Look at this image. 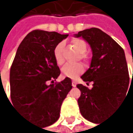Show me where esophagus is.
I'll use <instances>...</instances> for the list:
<instances>
[{"label":"esophagus","instance_id":"obj_1","mask_svg":"<svg viewBox=\"0 0 133 133\" xmlns=\"http://www.w3.org/2000/svg\"><path fill=\"white\" fill-rule=\"evenodd\" d=\"M76 84H77V83H76V81L73 80V81L72 82V87H73V88H75V87L76 86Z\"/></svg>","mask_w":133,"mask_h":133}]
</instances>
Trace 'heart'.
<instances>
[{
  "mask_svg": "<svg viewBox=\"0 0 133 133\" xmlns=\"http://www.w3.org/2000/svg\"><path fill=\"white\" fill-rule=\"evenodd\" d=\"M72 44L75 46V48L77 50V51L80 53V54L79 55V59L86 62L88 61V57L84 54V53H86L87 51V45L85 42L79 38H75L72 40ZM63 47L64 44L62 42H60L55 46L54 50V57L58 65H61L64 61L63 56ZM83 66L81 63L66 64L61 69V73L63 76L70 79H76L79 75L83 73Z\"/></svg>",
  "mask_w": 133,
  "mask_h": 133,
  "instance_id": "b5f03b06",
  "label": "heart"
}]
</instances>
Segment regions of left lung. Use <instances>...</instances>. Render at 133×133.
<instances>
[{
	"label": "left lung",
	"mask_w": 133,
	"mask_h": 133,
	"mask_svg": "<svg viewBox=\"0 0 133 133\" xmlns=\"http://www.w3.org/2000/svg\"><path fill=\"white\" fill-rule=\"evenodd\" d=\"M75 36L86 40L93 54L89 69L81 76L88 85L93 82V88L76 85L81 91L78 105L85 119L98 124L124 98L129 85L132 88L125 52L110 35L98 28L83 30Z\"/></svg>",
	"instance_id": "obj_1"
}]
</instances>
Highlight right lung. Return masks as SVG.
I'll use <instances>...</instances> for the list:
<instances>
[{"label": "right lung", "instance_id": "add662e5", "mask_svg": "<svg viewBox=\"0 0 133 133\" xmlns=\"http://www.w3.org/2000/svg\"><path fill=\"white\" fill-rule=\"evenodd\" d=\"M68 36L55 31H32L19 45L11 66L13 106L43 128L58 120L61 104L72 88L68 77L54 83L61 74L54 50Z\"/></svg>", "mask_w": 133, "mask_h": 133}]
</instances>
